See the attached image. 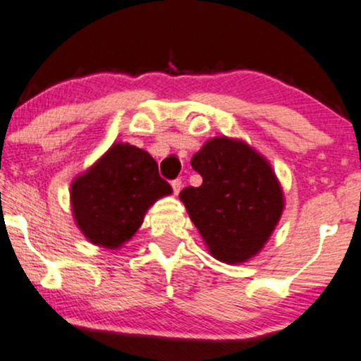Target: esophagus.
Masks as SVG:
<instances>
[{
  "instance_id": "34e87169",
  "label": "esophagus",
  "mask_w": 361,
  "mask_h": 361,
  "mask_svg": "<svg viewBox=\"0 0 361 361\" xmlns=\"http://www.w3.org/2000/svg\"><path fill=\"white\" fill-rule=\"evenodd\" d=\"M180 187H182V182H180V179L172 180V190H174V195L179 194V192H180Z\"/></svg>"
}]
</instances>
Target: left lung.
Segmentation results:
<instances>
[{
  "label": "left lung",
  "instance_id": "8db88e82",
  "mask_svg": "<svg viewBox=\"0 0 361 361\" xmlns=\"http://www.w3.org/2000/svg\"><path fill=\"white\" fill-rule=\"evenodd\" d=\"M200 187L179 197L210 255L242 264L264 249L283 212V192L269 161L243 140L209 139L192 157Z\"/></svg>",
  "mask_w": 361,
  "mask_h": 361
}]
</instances>
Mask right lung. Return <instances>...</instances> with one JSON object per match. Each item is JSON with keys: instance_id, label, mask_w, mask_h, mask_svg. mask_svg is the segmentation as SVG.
Returning a JSON list of instances; mask_svg holds the SVG:
<instances>
[{"instance_id": "1", "label": "right lung", "mask_w": 361, "mask_h": 361, "mask_svg": "<svg viewBox=\"0 0 361 361\" xmlns=\"http://www.w3.org/2000/svg\"><path fill=\"white\" fill-rule=\"evenodd\" d=\"M169 194L172 187L161 179L151 154L116 142L73 180L71 207L84 237L114 250L139 231L147 209Z\"/></svg>"}]
</instances>
